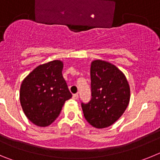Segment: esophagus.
<instances>
[{"instance_id":"1","label":"esophagus","mask_w":160,"mask_h":160,"mask_svg":"<svg viewBox=\"0 0 160 160\" xmlns=\"http://www.w3.org/2000/svg\"><path fill=\"white\" fill-rule=\"evenodd\" d=\"M73 99L77 100L78 98V94H73Z\"/></svg>"}]
</instances>
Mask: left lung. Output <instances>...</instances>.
Wrapping results in <instances>:
<instances>
[{
	"mask_svg": "<svg viewBox=\"0 0 160 160\" xmlns=\"http://www.w3.org/2000/svg\"><path fill=\"white\" fill-rule=\"evenodd\" d=\"M91 99L82 102L85 118L96 128L112 125L122 116L130 101V87L125 75L115 66L95 60L90 66Z\"/></svg>",
	"mask_w": 160,
	"mask_h": 160,
	"instance_id": "obj_1",
	"label": "left lung"
}]
</instances>
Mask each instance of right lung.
<instances>
[{"label": "right lung", "instance_id": "add662e5", "mask_svg": "<svg viewBox=\"0 0 160 160\" xmlns=\"http://www.w3.org/2000/svg\"><path fill=\"white\" fill-rule=\"evenodd\" d=\"M63 63L54 60L35 68L23 80L20 102L28 119L38 127L50 125L72 97L62 76Z\"/></svg>", "mask_w": 160, "mask_h": 160}]
</instances>
